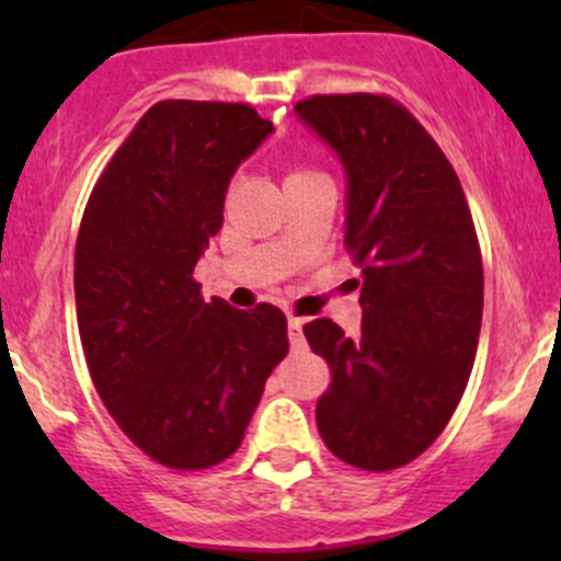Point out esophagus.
<instances>
[{
  "instance_id": "esophagus-1",
  "label": "esophagus",
  "mask_w": 561,
  "mask_h": 561,
  "mask_svg": "<svg viewBox=\"0 0 561 561\" xmlns=\"http://www.w3.org/2000/svg\"><path fill=\"white\" fill-rule=\"evenodd\" d=\"M287 336H290V344H293V350H301L304 344V322L298 320V317H290V320H287Z\"/></svg>"
}]
</instances>
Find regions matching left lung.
<instances>
[{"label": "left lung", "mask_w": 561, "mask_h": 561, "mask_svg": "<svg viewBox=\"0 0 561 561\" xmlns=\"http://www.w3.org/2000/svg\"><path fill=\"white\" fill-rule=\"evenodd\" d=\"M298 116L347 173V247L360 268V336L304 325L331 386L317 428L366 472L417 458L448 426L478 353L483 257L461 181L423 124L388 94H312Z\"/></svg>", "instance_id": "1"}]
</instances>
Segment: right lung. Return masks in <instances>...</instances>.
I'll use <instances>...</instances> for the list:
<instances>
[{"label": "right lung", "mask_w": 561, "mask_h": 561, "mask_svg": "<svg viewBox=\"0 0 561 561\" xmlns=\"http://www.w3.org/2000/svg\"><path fill=\"white\" fill-rule=\"evenodd\" d=\"M274 133L244 103L162 100L100 173L76 241V312L100 399L124 434L181 472L239 450L287 317L201 296L192 271L222 228L230 175Z\"/></svg>", "instance_id": "add662e5"}]
</instances>
